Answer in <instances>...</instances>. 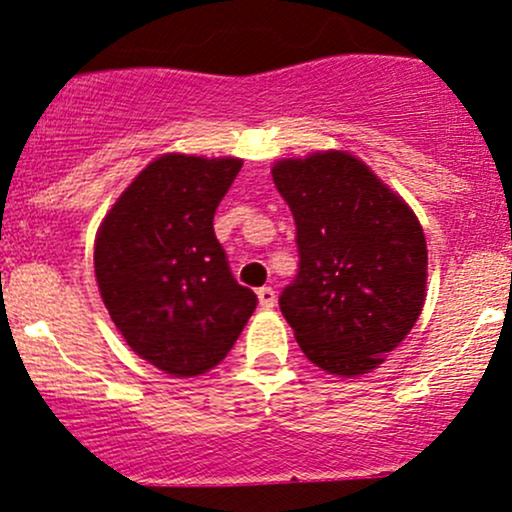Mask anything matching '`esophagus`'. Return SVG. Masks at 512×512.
I'll list each match as a JSON object with an SVG mask.
<instances>
[{
	"instance_id": "34e87169",
	"label": "esophagus",
	"mask_w": 512,
	"mask_h": 512,
	"mask_svg": "<svg viewBox=\"0 0 512 512\" xmlns=\"http://www.w3.org/2000/svg\"><path fill=\"white\" fill-rule=\"evenodd\" d=\"M257 299H260L262 309H272V307H275V302H277V294H275V289H272V287H260V289H257Z\"/></svg>"
}]
</instances>
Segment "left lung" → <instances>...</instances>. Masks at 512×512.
I'll return each instance as SVG.
<instances>
[{
  "label": "left lung",
  "mask_w": 512,
  "mask_h": 512,
  "mask_svg": "<svg viewBox=\"0 0 512 512\" xmlns=\"http://www.w3.org/2000/svg\"><path fill=\"white\" fill-rule=\"evenodd\" d=\"M272 180L297 225L299 270L280 294L294 339L329 374H369L423 309L421 223L352 153L280 160Z\"/></svg>",
  "instance_id": "left-lung-1"
}]
</instances>
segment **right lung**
Returning a JSON list of instances; mask_svg holds the SVG:
<instances>
[{"label": "right lung", "mask_w": 512, "mask_h": 512, "mask_svg": "<svg viewBox=\"0 0 512 512\" xmlns=\"http://www.w3.org/2000/svg\"><path fill=\"white\" fill-rule=\"evenodd\" d=\"M240 168V158L165 153L133 178L98 227L103 304L128 347L170 376L220 364L257 307L213 230Z\"/></svg>", "instance_id": "obj_1"}]
</instances>
